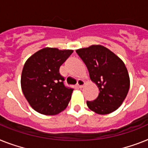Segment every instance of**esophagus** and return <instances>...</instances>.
<instances>
[{
    "label": "esophagus",
    "mask_w": 148,
    "mask_h": 148,
    "mask_svg": "<svg viewBox=\"0 0 148 148\" xmlns=\"http://www.w3.org/2000/svg\"><path fill=\"white\" fill-rule=\"evenodd\" d=\"M77 85H78V87L81 88H82L85 85V81L82 80V79H79L78 82H77Z\"/></svg>",
    "instance_id": "34e87169"
}]
</instances>
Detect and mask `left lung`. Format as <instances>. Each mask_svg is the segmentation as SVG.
<instances>
[{
    "label": "left lung",
    "instance_id": "8db88e82",
    "mask_svg": "<svg viewBox=\"0 0 148 148\" xmlns=\"http://www.w3.org/2000/svg\"><path fill=\"white\" fill-rule=\"evenodd\" d=\"M75 51L87 66L91 80L100 91L95 101H87L89 109L101 115L116 110L130 87L129 75L124 62L103 45H93Z\"/></svg>",
    "mask_w": 148,
    "mask_h": 148
}]
</instances>
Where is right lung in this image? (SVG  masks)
Wrapping results in <instances>:
<instances>
[{
  "label": "right lung",
  "mask_w": 148,
  "mask_h": 148,
  "mask_svg": "<svg viewBox=\"0 0 148 148\" xmlns=\"http://www.w3.org/2000/svg\"><path fill=\"white\" fill-rule=\"evenodd\" d=\"M73 50L45 47L25 61L21 75L23 93L29 105L38 113L57 115L69 104L73 89L65 87L60 67Z\"/></svg>",
  "instance_id": "1"
}]
</instances>
